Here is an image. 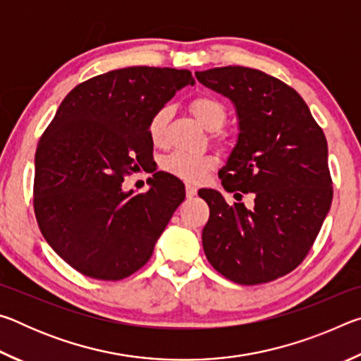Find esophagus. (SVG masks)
I'll return each instance as SVG.
<instances>
[{"mask_svg":"<svg viewBox=\"0 0 361 361\" xmlns=\"http://www.w3.org/2000/svg\"><path fill=\"white\" fill-rule=\"evenodd\" d=\"M197 194V189H195L192 185H186V195L188 197H194Z\"/></svg>","mask_w":361,"mask_h":361,"instance_id":"1","label":"esophagus"}]
</instances>
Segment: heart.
Segmentation results:
<instances>
[{
  "label": "heart",
  "mask_w": 361,
  "mask_h": 361,
  "mask_svg": "<svg viewBox=\"0 0 361 361\" xmlns=\"http://www.w3.org/2000/svg\"><path fill=\"white\" fill-rule=\"evenodd\" d=\"M191 113L207 130H218L226 121V108L223 103L204 95L191 102ZM170 116V108L162 106L152 114L149 121V137L156 145H161L166 137V127ZM216 161L209 154H189V152H172L162 161V169L176 178L199 183L215 167Z\"/></svg>",
  "instance_id": "heart-1"
}]
</instances>
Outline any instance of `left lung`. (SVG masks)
Masks as SVG:
<instances>
[{
	"label": "left lung",
	"mask_w": 361,
	"mask_h": 361,
	"mask_svg": "<svg viewBox=\"0 0 361 361\" xmlns=\"http://www.w3.org/2000/svg\"><path fill=\"white\" fill-rule=\"evenodd\" d=\"M195 78L235 108L239 135L218 172L221 185L235 199L255 197L247 209L200 189L210 207L205 256L235 283L271 282L301 264L331 207L325 133L295 89L259 70L221 66Z\"/></svg>",
	"instance_id": "1"
}]
</instances>
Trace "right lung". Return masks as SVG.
<instances>
[{
	"instance_id": "add662e5",
	"label": "right lung",
	"mask_w": 361,
	"mask_h": 361,
	"mask_svg": "<svg viewBox=\"0 0 361 361\" xmlns=\"http://www.w3.org/2000/svg\"><path fill=\"white\" fill-rule=\"evenodd\" d=\"M191 71L127 66L76 85L35 156V215L46 242L84 276L121 280L149 261L185 200V185L157 172L145 194L122 189L152 159L149 121Z\"/></svg>"
}]
</instances>
